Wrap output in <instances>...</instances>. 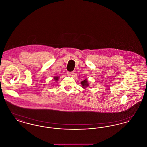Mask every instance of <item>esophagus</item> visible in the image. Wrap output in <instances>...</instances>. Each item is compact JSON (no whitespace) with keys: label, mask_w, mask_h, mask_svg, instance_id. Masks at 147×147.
Segmentation results:
<instances>
[{"label":"esophagus","mask_w":147,"mask_h":147,"mask_svg":"<svg viewBox=\"0 0 147 147\" xmlns=\"http://www.w3.org/2000/svg\"><path fill=\"white\" fill-rule=\"evenodd\" d=\"M74 71H70V72H68V75H69V76H72L73 74H74Z\"/></svg>","instance_id":"1"}]
</instances>
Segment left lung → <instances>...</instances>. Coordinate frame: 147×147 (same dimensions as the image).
Returning <instances> with one entry per match:
<instances>
[{
    "label": "left lung",
    "mask_w": 147,
    "mask_h": 147,
    "mask_svg": "<svg viewBox=\"0 0 147 147\" xmlns=\"http://www.w3.org/2000/svg\"><path fill=\"white\" fill-rule=\"evenodd\" d=\"M81 83H82V85L83 88H86L87 86H88V85H89V84L87 83V81H86V80H85L84 81L82 82Z\"/></svg>",
    "instance_id": "1"
}]
</instances>
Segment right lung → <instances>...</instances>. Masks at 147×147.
<instances>
[{
    "label": "right lung",
    "mask_w": 147,
    "mask_h": 147,
    "mask_svg": "<svg viewBox=\"0 0 147 147\" xmlns=\"http://www.w3.org/2000/svg\"><path fill=\"white\" fill-rule=\"evenodd\" d=\"M55 79H56V80H57V79H58V78H55Z\"/></svg>",
    "instance_id": "1"
}]
</instances>
